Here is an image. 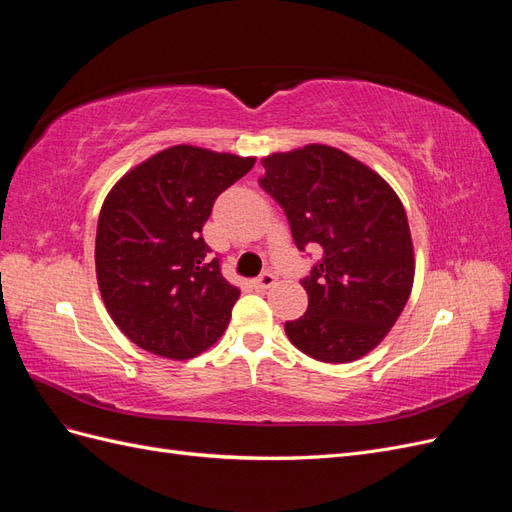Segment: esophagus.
I'll return each instance as SVG.
<instances>
[{
    "instance_id": "esophagus-1",
    "label": "esophagus",
    "mask_w": 512,
    "mask_h": 512,
    "mask_svg": "<svg viewBox=\"0 0 512 512\" xmlns=\"http://www.w3.org/2000/svg\"><path fill=\"white\" fill-rule=\"evenodd\" d=\"M273 284H275V275H273V273H262V275L258 277V280H254V288H256L258 292L269 290Z\"/></svg>"
}]
</instances>
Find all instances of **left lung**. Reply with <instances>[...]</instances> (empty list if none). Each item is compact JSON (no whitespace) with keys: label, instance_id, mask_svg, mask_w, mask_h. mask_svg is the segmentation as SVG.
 <instances>
[{"label":"left lung","instance_id":"obj_1","mask_svg":"<svg viewBox=\"0 0 512 512\" xmlns=\"http://www.w3.org/2000/svg\"><path fill=\"white\" fill-rule=\"evenodd\" d=\"M262 190L286 213L303 252L322 258L301 282L307 312L284 324L290 342L322 363L374 350L404 312L414 282L406 209L376 170L329 145L262 158Z\"/></svg>","mask_w":512,"mask_h":512}]
</instances>
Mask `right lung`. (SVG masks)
<instances>
[{"label":"right lung","instance_id":"right-lung-1","mask_svg":"<svg viewBox=\"0 0 512 512\" xmlns=\"http://www.w3.org/2000/svg\"><path fill=\"white\" fill-rule=\"evenodd\" d=\"M254 162L175 145L128 170L104 198L98 288L113 322L138 348L185 361L226 331L241 292L224 280L220 258H209L203 226L215 198Z\"/></svg>","mask_w":512,"mask_h":512}]
</instances>
